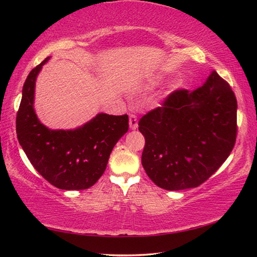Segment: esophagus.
Instances as JSON below:
<instances>
[{
    "label": "esophagus",
    "mask_w": 257,
    "mask_h": 257,
    "mask_svg": "<svg viewBox=\"0 0 257 257\" xmlns=\"http://www.w3.org/2000/svg\"><path fill=\"white\" fill-rule=\"evenodd\" d=\"M129 125H130V129H133V130L138 128V120H137L136 114L129 115Z\"/></svg>",
    "instance_id": "1"
}]
</instances>
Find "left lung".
Here are the masks:
<instances>
[{
  "label": "left lung",
  "mask_w": 257,
  "mask_h": 257,
  "mask_svg": "<svg viewBox=\"0 0 257 257\" xmlns=\"http://www.w3.org/2000/svg\"><path fill=\"white\" fill-rule=\"evenodd\" d=\"M142 164L156 186L195 188L219 169L236 143L237 99L216 71L194 90L178 89L143 116Z\"/></svg>",
  "instance_id": "left-lung-1"
}]
</instances>
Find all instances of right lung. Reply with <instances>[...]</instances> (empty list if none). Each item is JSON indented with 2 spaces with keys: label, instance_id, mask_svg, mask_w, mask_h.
<instances>
[{
  "label": "right lung",
  "instance_id": "1",
  "mask_svg": "<svg viewBox=\"0 0 257 257\" xmlns=\"http://www.w3.org/2000/svg\"><path fill=\"white\" fill-rule=\"evenodd\" d=\"M49 59L34 68L25 81L17 137L33 167L51 185L66 190L87 189L102 177L113 147L128 132V115L98 113L72 130L45 127L35 113L34 95L36 78Z\"/></svg>",
  "mask_w": 257,
  "mask_h": 257
}]
</instances>
